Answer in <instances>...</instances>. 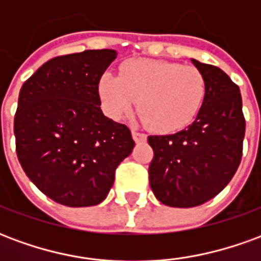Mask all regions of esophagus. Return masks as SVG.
<instances>
[{"label":"esophagus","mask_w":261,"mask_h":261,"mask_svg":"<svg viewBox=\"0 0 261 261\" xmlns=\"http://www.w3.org/2000/svg\"><path fill=\"white\" fill-rule=\"evenodd\" d=\"M131 133H133V138H134V141H136L137 144H140V142H144L145 140H147V136H145V134H142V133H140V131L133 130Z\"/></svg>","instance_id":"esophagus-1"}]
</instances>
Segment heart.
Instances as JSON below:
<instances>
[{"label": "heart", "instance_id": "heart-1", "mask_svg": "<svg viewBox=\"0 0 261 261\" xmlns=\"http://www.w3.org/2000/svg\"><path fill=\"white\" fill-rule=\"evenodd\" d=\"M97 89L112 119H121L138 100V120L156 133L168 134L196 120L205 100L207 82L193 65L134 59L121 64L119 76L105 72Z\"/></svg>", "mask_w": 261, "mask_h": 261}]
</instances>
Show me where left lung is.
Instances as JSON below:
<instances>
[{
	"label": "left lung",
	"mask_w": 261,
	"mask_h": 261,
	"mask_svg": "<svg viewBox=\"0 0 261 261\" xmlns=\"http://www.w3.org/2000/svg\"><path fill=\"white\" fill-rule=\"evenodd\" d=\"M192 63L207 82L200 113L186 130L148 137L153 149L149 186L169 207H197L214 198L233 177L243 151L246 123L239 86L215 65Z\"/></svg>",
	"instance_id": "8db88e82"
}]
</instances>
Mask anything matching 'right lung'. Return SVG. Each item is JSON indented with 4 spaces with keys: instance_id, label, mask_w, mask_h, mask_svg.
Masks as SVG:
<instances>
[{
    "instance_id": "right-lung-1",
    "label": "right lung",
    "mask_w": 261,
    "mask_h": 261,
    "mask_svg": "<svg viewBox=\"0 0 261 261\" xmlns=\"http://www.w3.org/2000/svg\"><path fill=\"white\" fill-rule=\"evenodd\" d=\"M116 56L103 48L54 57L20 88L19 164L43 194L67 207L102 202L134 148L130 128L100 110L99 80Z\"/></svg>"
}]
</instances>
